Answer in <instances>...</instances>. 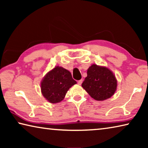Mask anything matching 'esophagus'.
Instances as JSON below:
<instances>
[{"mask_svg": "<svg viewBox=\"0 0 148 148\" xmlns=\"http://www.w3.org/2000/svg\"><path fill=\"white\" fill-rule=\"evenodd\" d=\"M82 82H83V80L80 79V80H79L78 82H77V84L79 85V86H80V85H81V84H82Z\"/></svg>", "mask_w": 148, "mask_h": 148, "instance_id": "1", "label": "esophagus"}]
</instances>
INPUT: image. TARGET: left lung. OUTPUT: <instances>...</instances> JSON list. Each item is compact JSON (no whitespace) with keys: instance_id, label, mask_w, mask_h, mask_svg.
<instances>
[{"instance_id":"1","label":"left lung","mask_w":148,"mask_h":148,"mask_svg":"<svg viewBox=\"0 0 148 148\" xmlns=\"http://www.w3.org/2000/svg\"><path fill=\"white\" fill-rule=\"evenodd\" d=\"M87 74L82 86L93 99L104 101L111 98L116 92L117 79L108 67L92 64L87 69Z\"/></svg>"}]
</instances>
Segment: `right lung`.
<instances>
[{"label": "right lung", "instance_id": "right-lung-1", "mask_svg": "<svg viewBox=\"0 0 148 148\" xmlns=\"http://www.w3.org/2000/svg\"><path fill=\"white\" fill-rule=\"evenodd\" d=\"M76 84L71 72L63 67L56 66L47 72L42 79L41 92L50 103H59L64 99L69 89Z\"/></svg>", "mask_w": 148, "mask_h": 148}]
</instances>
